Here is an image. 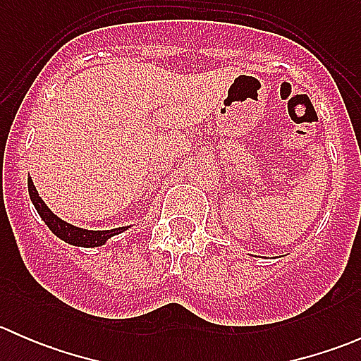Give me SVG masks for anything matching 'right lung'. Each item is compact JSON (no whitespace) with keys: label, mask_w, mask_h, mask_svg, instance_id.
Listing matches in <instances>:
<instances>
[{"label":"right lung","mask_w":361,"mask_h":361,"mask_svg":"<svg viewBox=\"0 0 361 361\" xmlns=\"http://www.w3.org/2000/svg\"><path fill=\"white\" fill-rule=\"evenodd\" d=\"M27 190H29V197H31L36 211H38L42 220L47 224V227H49L57 238L66 241L68 245L82 246V248H96V246H103L108 239L113 238V235L127 231V227L111 228V231H87V228L75 227V225L61 220L57 214H54L52 211L49 209V206H47V204L43 202V199L38 195V190H36L35 185H32L31 178L27 180Z\"/></svg>","instance_id":"1"}]
</instances>
